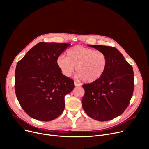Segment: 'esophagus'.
<instances>
[{
  "label": "esophagus",
  "instance_id": "esophagus-1",
  "mask_svg": "<svg viewBox=\"0 0 149 149\" xmlns=\"http://www.w3.org/2000/svg\"><path fill=\"white\" fill-rule=\"evenodd\" d=\"M74 85H75V87L80 86V84L78 83V82H76V81H75V82H74Z\"/></svg>",
  "mask_w": 149,
  "mask_h": 149
}]
</instances>
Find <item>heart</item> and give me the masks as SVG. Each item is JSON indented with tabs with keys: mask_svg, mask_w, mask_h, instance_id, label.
Segmentation results:
<instances>
[{
	"mask_svg": "<svg viewBox=\"0 0 149 149\" xmlns=\"http://www.w3.org/2000/svg\"><path fill=\"white\" fill-rule=\"evenodd\" d=\"M67 55V57L59 56L56 61L62 74L67 77H70L76 69L77 79L93 82L100 78L107 69V57L101 51L77 45L69 49Z\"/></svg>",
	"mask_w": 149,
	"mask_h": 149,
	"instance_id": "obj_1",
	"label": "heart"
}]
</instances>
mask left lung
<instances>
[{
    "mask_svg": "<svg viewBox=\"0 0 149 149\" xmlns=\"http://www.w3.org/2000/svg\"><path fill=\"white\" fill-rule=\"evenodd\" d=\"M107 57V69L98 80L82 85L85 94L82 105L91 118L109 121L120 116L129 105L134 90L132 67L116 48L88 45Z\"/></svg>",
    "mask_w": 149,
    "mask_h": 149,
    "instance_id": "obj_1",
    "label": "left lung"
}]
</instances>
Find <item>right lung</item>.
I'll use <instances>...</instances> for the list:
<instances>
[{
	"label": "right lung",
	"instance_id": "1",
	"mask_svg": "<svg viewBox=\"0 0 149 149\" xmlns=\"http://www.w3.org/2000/svg\"><path fill=\"white\" fill-rule=\"evenodd\" d=\"M71 44L39 42L17 63L15 90L23 110L31 117L53 120L65 108V96L75 87L74 81L63 75L57 58Z\"/></svg>",
	"mask_w": 149,
	"mask_h": 149
}]
</instances>
